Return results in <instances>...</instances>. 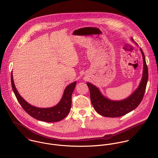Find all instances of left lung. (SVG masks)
Masks as SVG:
<instances>
[{"mask_svg": "<svg viewBox=\"0 0 158 158\" xmlns=\"http://www.w3.org/2000/svg\"><path fill=\"white\" fill-rule=\"evenodd\" d=\"M140 51L143 60L142 79L137 90L125 99L118 101H111L103 96L95 85L89 82L87 83L90 90L92 104L99 114L106 117H121L135 109L141 102L146 90L148 71L144 53L141 48Z\"/></svg>", "mask_w": 158, "mask_h": 158, "instance_id": "8db88e82", "label": "left lung"}]
</instances>
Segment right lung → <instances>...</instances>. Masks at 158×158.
Listing matches in <instances>:
<instances>
[{
    "instance_id": "obj_1",
    "label": "right lung",
    "mask_w": 158,
    "mask_h": 158,
    "mask_svg": "<svg viewBox=\"0 0 158 158\" xmlns=\"http://www.w3.org/2000/svg\"><path fill=\"white\" fill-rule=\"evenodd\" d=\"M11 82L13 90L18 102L23 109L34 118L46 122H57L63 120L70 111L71 106V96L74 90L76 82L66 87L64 91L63 97L59 103L50 108H38L27 103L18 92L11 74Z\"/></svg>"
}]
</instances>
